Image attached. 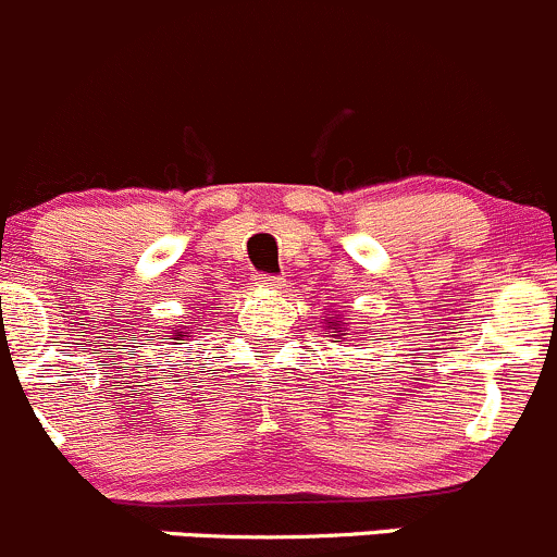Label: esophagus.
Wrapping results in <instances>:
<instances>
[{"mask_svg":"<svg viewBox=\"0 0 557 557\" xmlns=\"http://www.w3.org/2000/svg\"><path fill=\"white\" fill-rule=\"evenodd\" d=\"M255 286H262V289L278 292V289H284V278L268 276V273H260V276H255Z\"/></svg>","mask_w":557,"mask_h":557,"instance_id":"esophagus-1","label":"esophagus"}]
</instances>
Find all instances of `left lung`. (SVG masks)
<instances>
[{"label":"left lung","instance_id":"obj_1","mask_svg":"<svg viewBox=\"0 0 557 557\" xmlns=\"http://www.w3.org/2000/svg\"><path fill=\"white\" fill-rule=\"evenodd\" d=\"M324 321H326V324H330V330H332V332H337V337L346 335V324H343V321H341V324H337L335 317H332V319H324Z\"/></svg>","mask_w":557,"mask_h":557}]
</instances>
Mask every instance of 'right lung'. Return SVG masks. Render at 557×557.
Here are the masks:
<instances>
[{
    "label": "right lung",
    "mask_w": 557,
    "mask_h": 557,
    "mask_svg": "<svg viewBox=\"0 0 557 557\" xmlns=\"http://www.w3.org/2000/svg\"><path fill=\"white\" fill-rule=\"evenodd\" d=\"M180 337H187V332H185V335H182L180 330H174V337H169V341H180Z\"/></svg>",
    "instance_id": "add662e5"
}]
</instances>
